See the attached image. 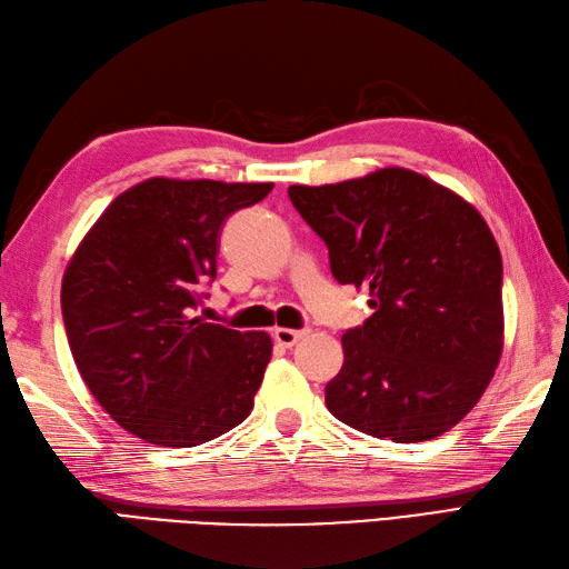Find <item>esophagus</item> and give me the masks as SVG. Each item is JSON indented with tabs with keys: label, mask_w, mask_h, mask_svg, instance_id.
<instances>
[{
	"label": "esophagus",
	"mask_w": 569,
	"mask_h": 569,
	"mask_svg": "<svg viewBox=\"0 0 569 569\" xmlns=\"http://www.w3.org/2000/svg\"><path fill=\"white\" fill-rule=\"evenodd\" d=\"M307 336H309V330H295V328H274L272 330L274 342L282 345V348H295V345Z\"/></svg>",
	"instance_id": "esophagus-1"
}]
</instances>
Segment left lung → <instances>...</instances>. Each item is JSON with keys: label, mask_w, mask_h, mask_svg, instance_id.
I'll return each instance as SVG.
<instances>
[{"label": "left lung", "mask_w": 569, "mask_h": 569, "mask_svg": "<svg viewBox=\"0 0 569 569\" xmlns=\"http://www.w3.org/2000/svg\"><path fill=\"white\" fill-rule=\"evenodd\" d=\"M287 192L326 241L332 277L371 297L365 326L342 336L328 410L398 445L445 435L502 357V256L490 227L453 190L396 166Z\"/></svg>", "instance_id": "8db88e82"}]
</instances>
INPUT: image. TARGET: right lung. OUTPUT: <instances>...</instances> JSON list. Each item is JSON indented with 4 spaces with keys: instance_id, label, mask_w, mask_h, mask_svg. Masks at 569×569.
I'll return each instance as SVG.
<instances>
[{
    "instance_id": "1",
    "label": "right lung",
    "mask_w": 569,
    "mask_h": 569,
    "mask_svg": "<svg viewBox=\"0 0 569 569\" xmlns=\"http://www.w3.org/2000/svg\"><path fill=\"white\" fill-rule=\"evenodd\" d=\"M272 183L149 178L106 207L62 277V318L81 379L130 435L198 447L253 410L268 332L190 316L217 274L227 217Z\"/></svg>"
}]
</instances>
